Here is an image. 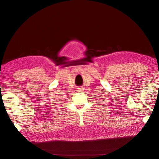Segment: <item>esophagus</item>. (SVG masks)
<instances>
[{"label":"esophagus","mask_w":159,"mask_h":159,"mask_svg":"<svg viewBox=\"0 0 159 159\" xmlns=\"http://www.w3.org/2000/svg\"><path fill=\"white\" fill-rule=\"evenodd\" d=\"M84 89H83V88H78V89H77V91H78V92H81V91H82Z\"/></svg>","instance_id":"1"}]
</instances>
